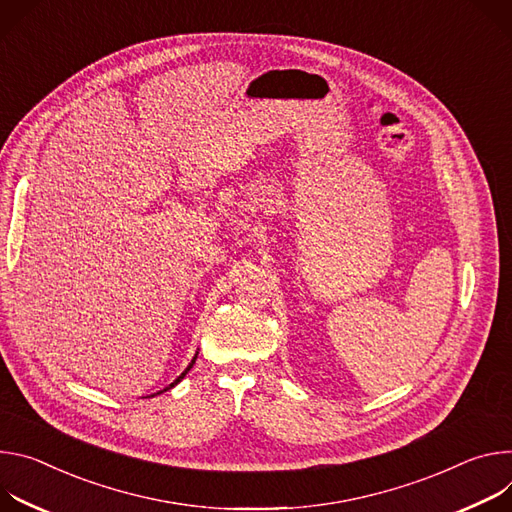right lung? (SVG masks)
Returning <instances> with one entry per match:
<instances>
[{"label": "right lung", "instance_id": "right-lung-1", "mask_svg": "<svg viewBox=\"0 0 512 512\" xmlns=\"http://www.w3.org/2000/svg\"><path fill=\"white\" fill-rule=\"evenodd\" d=\"M195 360H197V354H195V356H193V360H191V364H189V366H187V368H185V372H183V374H181V376H177V380H175V382H170V384H168V386H166V388H162V390H158V392H156V394H160V392H166V390H170V388H173V386H177V384H179V382H181V380H183V378H185V374H187V372H189V370H191V368H193V364H195ZM152 396H154V394H152Z\"/></svg>", "mask_w": 512, "mask_h": 512}]
</instances>
